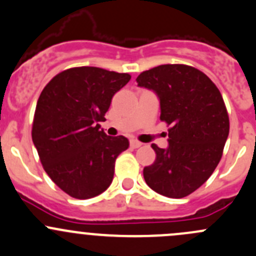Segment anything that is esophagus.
Segmentation results:
<instances>
[{
  "label": "esophagus",
  "instance_id": "1",
  "mask_svg": "<svg viewBox=\"0 0 256 256\" xmlns=\"http://www.w3.org/2000/svg\"><path fill=\"white\" fill-rule=\"evenodd\" d=\"M130 146L133 148V149H136V148L142 146V143H140V142L136 140V139H132V140H130Z\"/></svg>",
  "mask_w": 256,
  "mask_h": 256
}]
</instances>
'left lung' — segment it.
Listing matches in <instances>:
<instances>
[{
  "instance_id": "left-lung-1",
  "label": "left lung",
  "mask_w": 256,
  "mask_h": 256,
  "mask_svg": "<svg viewBox=\"0 0 256 256\" xmlns=\"http://www.w3.org/2000/svg\"><path fill=\"white\" fill-rule=\"evenodd\" d=\"M136 82L156 92L160 120L170 127L168 149L152 144L156 159L144 168V180L162 196H188L210 178L223 155L229 116L222 94L206 74L184 64L143 71Z\"/></svg>"
}]
</instances>
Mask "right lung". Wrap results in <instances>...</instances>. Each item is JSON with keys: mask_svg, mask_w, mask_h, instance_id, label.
I'll return each mask as SVG.
<instances>
[{"mask_svg": "<svg viewBox=\"0 0 256 256\" xmlns=\"http://www.w3.org/2000/svg\"><path fill=\"white\" fill-rule=\"evenodd\" d=\"M130 80L127 72L70 68L46 84L36 102L32 139L44 170L59 188L88 200L108 188L126 136L100 129L113 94Z\"/></svg>", "mask_w": 256, "mask_h": 256, "instance_id": "add662e5", "label": "right lung"}]
</instances>
